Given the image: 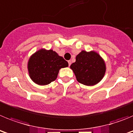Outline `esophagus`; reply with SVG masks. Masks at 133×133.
<instances>
[{"label":"esophagus","instance_id":"obj_1","mask_svg":"<svg viewBox=\"0 0 133 133\" xmlns=\"http://www.w3.org/2000/svg\"><path fill=\"white\" fill-rule=\"evenodd\" d=\"M68 63H69V66H70V64H71V63H71V61H68Z\"/></svg>","mask_w":133,"mask_h":133}]
</instances>
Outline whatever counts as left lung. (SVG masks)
Here are the masks:
<instances>
[{
  "mask_svg": "<svg viewBox=\"0 0 133 133\" xmlns=\"http://www.w3.org/2000/svg\"><path fill=\"white\" fill-rule=\"evenodd\" d=\"M70 68L78 83L86 86L98 84L104 77L107 69L104 59L94 50H82Z\"/></svg>",
  "mask_w": 133,
  "mask_h": 133,
  "instance_id": "1",
  "label": "left lung"
}]
</instances>
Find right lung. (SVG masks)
I'll return each instance as SVG.
<instances>
[{"label":"right lung","mask_w":133,"mask_h":133,"mask_svg":"<svg viewBox=\"0 0 133 133\" xmlns=\"http://www.w3.org/2000/svg\"><path fill=\"white\" fill-rule=\"evenodd\" d=\"M69 66L67 61L52 49H41L29 58L27 69L30 78L38 85H46L55 81L59 70Z\"/></svg>","instance_id":"add662e5"}]
</instances>
